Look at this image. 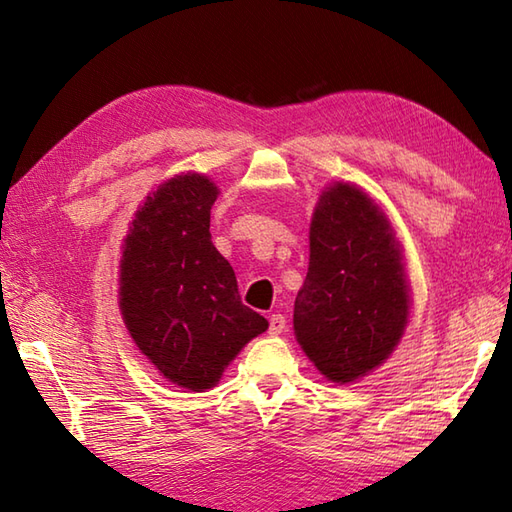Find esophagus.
Returning a JSON list of instances; mask_svg holds the SVG:
<instances>
[{
    "instance_id": "1",
    "label": "esophagus",
    "mask_w": 512,
    "mask_h": 512,
    "mask_svg": "<svg viewBox=\"0 0 512 512\" xmlns=\"http://www.w3.org/2000/svg\"><path fill=\"white\" fill-rule=\"evenodd\" d=\"M270 325H268V332L270 334H281L286 330V317L284 314H270Z\"/></svg>"
}]
</instances>
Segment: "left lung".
Masks as SVG:
<instances>
[{
	"label": "left lung",
	"instance_id": "obj_1",
	"mask_svg": "<svg viewBox=\"0 0 512 512\" xmlns=\"http://www.w3.org/2000/svg\"><path fill=\"white\" fill-rule=\"evenodd\" d=\"M292 321L314 367L341 385L385 363L405 332L409 286L400 242L356 184L336 182L321 193Z\"/></svg>",
	"mask_w": 512,
	"mask_h": 512
}]
</instances>
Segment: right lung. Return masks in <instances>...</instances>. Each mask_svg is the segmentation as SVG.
<instances>
[{
  "instance_id": "obj_1",
  "label": "right lung",
  "mask_w": 512,
  "mask_h": 512,
  "mask_svg": "<svg viewBox=\"0 0 512 512\" xmlns=\"http://www.w3.org/2000/svg\"><path fill=\"white\" fill-rule=\"evenodd\" d=\"M220 189L202 173L162 182L129 226L121 314L138 350L169 383L204 391L268 321L242 303L231 264L211 242Z\"/></svg>"
}]
</instances>
